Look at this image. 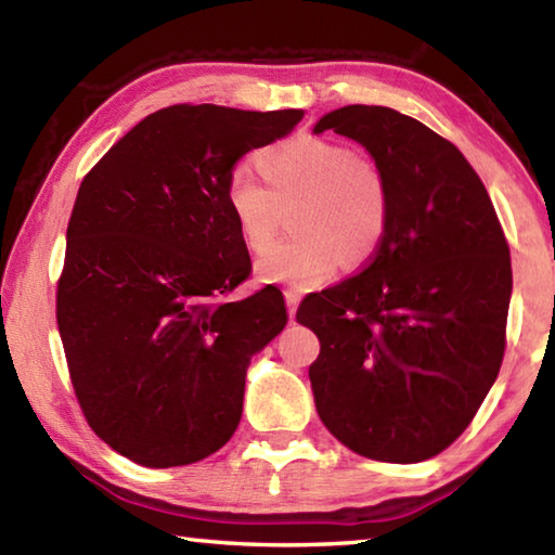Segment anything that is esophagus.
Here are the masks:
<instances>
[{"mask_svg":"<svg viewBox=\"0 0 555 555\" xmlns=\"http://www.w3.org/2000/svg\"><path fill=\"white\" fill-rule=\"evenodd\" d=\"M298 304H300V294H298V291H294V288L286 291V306H288V318H291V321H294V318H296Z\"/></svg>","mask_w":555,"mask_h":555,"instance_id":"34e87169","label":"esophagus"}]
</instances>
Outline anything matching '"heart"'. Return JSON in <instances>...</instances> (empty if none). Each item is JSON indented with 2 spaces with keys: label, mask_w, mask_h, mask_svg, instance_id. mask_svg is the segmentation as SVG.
Returning <instances> with one entry per match:
<instances>
[{
  "label": "heart",
  "mask_w": 555,
  "mask_h": 555,
  "mask_svg": "<svg viewBox=\"0 0 555 555\" xmlns=\"http://www.w3.org/2000/svg\"><path fill=\"white\" fill-rule=\"evenodd\" d=\"M257 166L264 183L237 166L224 183V205L251 251L274 242L281 210L291 212V240L257 259V276L296 291L315 288L350 264L377 255L389 224L391 191L374 158L331 139L298 134L264 149Z\"/></svg>",
  "instance_id": "1"
}]
</instances>
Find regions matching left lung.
Returning a JSON list of instances; mask_svg holds the SVG:
<instances>
[{"label": "left lung", "mask_w": 555, "mask_h": 555, "mask_svg": "<svg viewBox=\"0 0 555 555\" xmlns=\"http://www.w3.org/2000/svg\"><path fill=\"white\" fill-rule=\"evenodd\" d=\"M387 173L389 224L360 274L304 298L321 340L308 370L318 416L357 455L421 463L475 418L500 374L512 259L480 176L448 139L391 107L315 121Z\"/></svg>", "instance_id": "8db88e82"}]
</instances>
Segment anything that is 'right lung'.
I'll use <instances>...</instances> for the list:
<instances>
[{
  "label": "right lung",
  "instance_id": "1",
  "mask_svg": "<svg viewBox=\"0 0 555 555\" xmlns=\"http://www.w3.org/2000/svg\"><path fill=\"white\" fill-rule=\"evenodd\" d=\"M304 109H158L82 178L55 318L90 428L144 467L191 465L232 438L251 354L288 321L274 286L222 300L251 261L224 205L234 164Z\"/></svg>",
  "mask_w": 555,
  "mask_h": 555
}]
</instances>
